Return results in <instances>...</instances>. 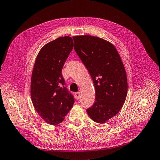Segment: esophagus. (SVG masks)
I'll list each match as a JSON object with an SVG mask.
<instances>
[{"mask_svg":"<svg viewBox=\"0 0 160 160\" xmlns=\"http://www.w3.org/2000/svg\"><path fill=\"white\" fill-rule=\"evenodd\" d=\"M74 95H75V97H76V99L77 100L80 99V93L79 92H76Z\"/></svg>","mask_w":160,"mask_h":160,"instance_id":"34e87169","label":"esophagus"}]
</instances>
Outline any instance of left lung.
I'll return each instance as SVG.
<instances>
[{
    "mask_svg": "<svg viewBox=\"0 0 160 160\" xmlns=\"http://www.w3.org/2000/svg\"><path fill=\"white\" fill-rule=\"evenodd\" d=\"M74 49L87 68L95 88V101L87 109L95 122L103 124L120 112L128 90L119 53L108 41L89 35L73 36Z\"/></svg>",
    "mask_w": 160,
    "mask_h": 160,
    "instance_id": "obj_1",
    "label": "left lung"
}]
</instances>
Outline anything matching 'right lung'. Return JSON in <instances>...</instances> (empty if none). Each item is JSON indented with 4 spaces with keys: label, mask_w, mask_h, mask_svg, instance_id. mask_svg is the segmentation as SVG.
<instances>
[{
    "label": "right lung",
    "mask_w": 160,
    "mask_h": 160,
    "mask_svg": "<svg viewBox=\"0 0 160 160\" xmlns=\"http://www.w3.org/2000/svg\"><path fill=\"white\" fill-rule=\"evenodd\" d=\"M73 47L69 36L45 44L36 57L31 78V98L36 111L51 125L62 122L74 103L65 87L64 63Z\"/></svg>",
    "instance_id": "add662e5"
}]
</instances>
